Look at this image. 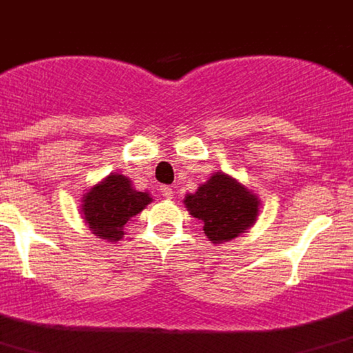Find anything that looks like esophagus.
I'll use <instances>...</instances> for the list:
<instances>
[{
  "instance_id": "esophagus-1",
  "label": "esophagus",
  "mask_w": 353,
  "mask_h": 353,
  "mask_svg": "<svg viewBox=\"0 0 353 353\" xmlns=\"http://www.w3.org/2000/svg\"><path fill=\"white\" fill-rule=\"evenodd\" d=\"M160 193H162V196H165L167 200H170V198H174V190H172V188H170V186H163Z\"/></svg>"
}]
</instances>
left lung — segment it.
Returning <instances> with one entry per match:
<instances>
[{
    "mask_svg": "<svg viewBox=\"0 0 353 353\" xmlns=\"http://www.w3.org/2000/svg\"><path fill=\"white\" fill-rule=\"evenodd\" d=\"M184 205L201 221L205 234L214 243L229 241L255 222L259 200L224 172H217L196 193L188 194Z\"/></svg>",
    "mask_w": 353,
    "mask_h": 353,
    "instance_id": "1",
    "label": "left lung"
}]
</instances>
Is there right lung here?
<instances>
[{
	"label": "right lung",
	"mask_w": 353,
	"mask_h": 353,
	"mask_svg": "<svg viewBox=\"0 0 353 353\" xmlns=\"http://www.w3.org/2000/svg\"><path fill=\"white\" fill-rule=\"evenodd\" d=\"M150 201V194L136 191L128 177L112 174L84 194L82 214L94 236L119 241L129 219L139 214Z\"/></svg>",
	"instance_id": "obj_1"
}]
</instances>
